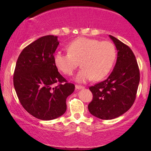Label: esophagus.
I'll return each mask as SVG.
<instances>
[{
    "label": "esophagus",
    "instance_id": "34e87169",
    "mask_svg": "<svg viewBox=\"0 0 151 151\" xmlns=\"http://www.w3.org/2000/svg\"><path fill=\"white\" fill-rule=\"evenodd\" d=\"M75 88L76 89H84V86H81V85H77V84H76Z\"/></svg>",
    "mask_w": 151,
    "mask_h": 151
}]
</instances>
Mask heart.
<instances>
[{
  "label": "heart",
  "instance_id": "b5f03b06",
  "mask_svg": "<svg viewBox=\"0 0 151 151\" xmlns=\"http://www.w3.org/2000/svg\"><path fill=\"white\" fill-rule=\"evenodd\" d=\"M68 52L58 51L54 55V63L66 75H72L80 62L82 68L76 76L79 82L94 79L101 80L112 69L116 51L113 43L88 37H79L67 47Z\"/></svg>",
  "mask_w": 151,
  "mask_h": 151
}]
</instances>
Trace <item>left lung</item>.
<instances>
[{
	"mask_svg": "<svg viewBox=\"0 0 151 151\" xmlns=\"http://www.w3.org/2000/svg\"><path fill=\"white\" fill-rule=\"evenodd\" d=\"M118 51L114 70L104 81L90 86L92 101L88 105L91 114L103 120L116 119L132 106L140 81V72L131 48L109 35Z\"/></svg>",
	"mask_w": 151,
	"mask_h": 151,
	"instance_id": "left-lung-1",
	"label": "left lung"
}]
</instances>
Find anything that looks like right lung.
Here are the masks:
<instances>
[{
	"instance_id": "obj_1",
	"label": "right lung",
	"mask_w": 151,
	"mask_h": 151,
	"mask_svg": "<svg viewBox=\"0 0 151 151\" xmlns=\"http://www.w3.org/2000/svg\"><path fill=\"white\" fill-rule=\"evenodd\" d=\"M59 43L57 36L40 37L22 50L15 65L13 84L19 101L29 114L40 120L63 115L66 99L75 88L54 63Z\"/></svg>"
}]
</instances>
